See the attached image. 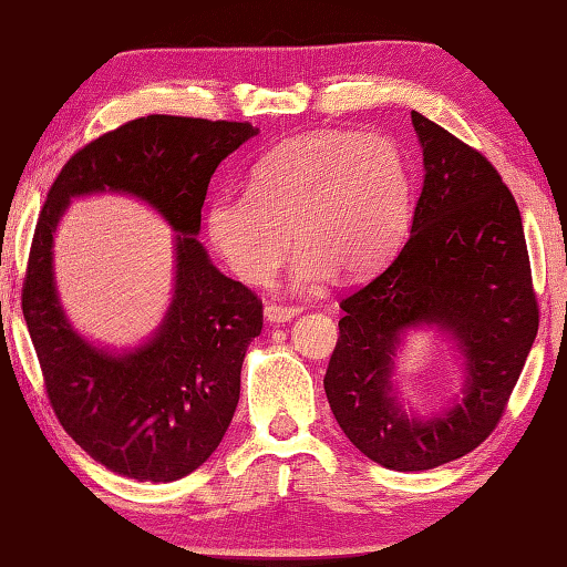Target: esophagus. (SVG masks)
<instances>
[{
	"label": "esophagus",
	"mask_w": 567,
	"mask_h": 567,
	"mask_svg": "<svg viewBox=\"0 0 567 567\" xmlns=\"http://www.w3.org/2000/svg\"><path fill=\"white\" fill-rule=\"evenodd\" d=\"M295 315H300V307H285V305H275V302L265 307L267 322H287V320H292Z\"/></svg>",
	"instance_id": "34e87169"
}]
</instances>
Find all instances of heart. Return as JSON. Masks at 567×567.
<instances>
[{"instance_id":"heart-1","label":"heart","mask_w":567,"mask_h":567,"mask_svg":"<svg viewBox=\"0 0 567 567\" xmlns=\"http://www.w3.org/2000/svg\"><path fill=\"white\" fill-rule=\"evenodd\" d=\"M412 197L410 159L395 140L312 132L257 162L245 195L217 197L207 233L249 285L270 280L295 235V282L315 285L332 270L358 277L385 265L408 235Z\"/></svg>"}]
</instances>
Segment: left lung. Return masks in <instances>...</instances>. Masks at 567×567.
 <instances>
[{
  "label": "left lung",
  "mask_w": 567,
  "mask_h": 567,
  "mask_svg": "<svg viewBox=\"0 0 567 567\" xmlns=\"http://www.w3.org/2000/svg\"><path fill=\"white\" fill-rule=\"evenodd\" d=\"M425 185L408 243L375 280L340 302L324 372L350 443L400 473L433 470L493 433L540 322L520 209L497 169L440 124L412 112ZM435 323L466 360L464 398L443 416H408L391 392L401 332Z\"/></svg>",
  "instance_id": "obj_1"
}]
</instances>
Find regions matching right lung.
<instances>
[{
  "label": "right lung",
  "instance_id": "right-lung-1",
  "mask_svg": "<svg viewBox=\"0 0 567 567\" xmlns=\"http://www.w3.org/2000/svg\"><path fill=\"white\" fill-rule=\"evenodd\" d=\"M255 134L249 122L150 114L76 150L47 195L22 312L56 420L112 473L142 483L185 477L233 422L247 344L262 332V300L219 272L197 235L209 177ZM107 188L145 198L181 233L166 320L150 343L122 355L71 330L51 272L53 229L69 197Z\"/></svg>",
  "mask_w": 567,
  "mask_h": 567
}]
</instances>
